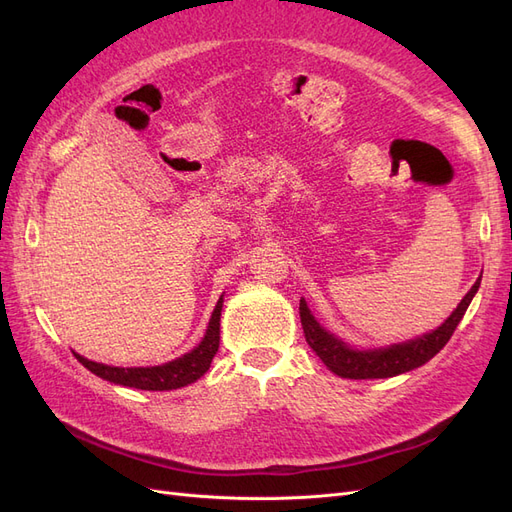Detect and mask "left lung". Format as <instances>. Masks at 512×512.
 <instances>
[{
    "label": "left lung",
    "instance_id": "8db88e82",
    "mask_svg": "<svg viewBox=\"0 0 512 512\" xmlns=\"http://www.w3.org/2000/svg\"><path fill=\"white\" fill-rule=\"evenodd\" d=\"M478 286H480V277L470 288L466 297L461 299L455 312L444 320L442 327H438L436 331H431L427 335L410 339L406 344H395L391 348H382V350H352L342 342V339H337L331 333L324 331L314 320L312 312H309L307 303L301 299L299 314H301L303 333L309 348L320 356L322 363L327 365L333 374L350 378V380L391 378L397 374H404V371H410L414 367L425 365L446 346L448 339H451V335L455 333L457 324L461 322L463 314H466L468 305L472 303Z\"/></svg>",
    "mask_w": 512,
    "mask_h": 512
}]
</instances>
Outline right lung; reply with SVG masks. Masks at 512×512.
Listing matches in <instances>:
<instances>
[{
    "label": "right lung",
    "mask_w": 512,
    "mask_h": 512,
    "mask_svg": "<svg viewBox=\"0 0 512 512\" xmlns=\"http://www.w3.org/2000/svg\"><path fill=\"white\" fill-rule=\"evenodd\" d=\"M220 316H222V299L215 305L207 333L192 352L179 356V359L158 365V367H111L85 359L81 354H74L91 374L102 380L115 382L121 386H132L141 391H173L196 382L211 367L215 352L220 348Z\"/></svg>",
    "instance_id": "right-lung-1"
}]
</instances>
